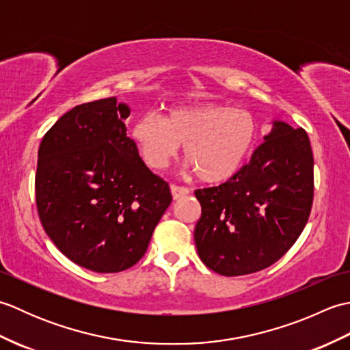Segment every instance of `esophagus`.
<instances>
[{
  "label": "esophagus",
  "mask_w": 350,
  "mask_h": 350,
  "mask_svg": "<svg viewBox=\"0 0 350 350\" xmlns=\"http://www.w3.org/2000/svg\"><path fill=\"white\" fill-rule=\"evenodd\" d=\"M170 189H171V196H173L174 200H179V198H182V197L189 194V189H188V188L179 187V185H171Z\"/></svg>",
  "instance_id": "34e87169"
}]
</instances>
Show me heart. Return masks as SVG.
I'll list each match as a JSON object with an SVG mask.
<instances>
[{
    "mask_svg": "<svg viewBox=\"0 0 350 350\" xmlns=\"http://www.w3.org/2000/svg\"><path fill=\"white\" fill-rule=\"evenodd\" d=\"M132 138L153 168L167 167L183 144V158L204 183L233 177L247 161L257 138V122L250 111L222 103L171 108L165 118L152 113L138 117Z\"/></svg>",
    "mask_w": 350,
    "mask_h": 350,
    "instance_id": "b5f03b06",
    "label": "heart"
}]
</instances>
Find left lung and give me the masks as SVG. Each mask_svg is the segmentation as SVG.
I'll list each match as a JSON object with an SVG mask.
<instances>
[{"mask_svg": "<svg viewBox=\"0 0 350 350\" xmlns=\"http://www.w3.org/2000/svg\"><path fill=\"white\" fill-rule=\"evenodd\" d=\"M313 167L307 132L273 122L247 165L219 187L196 191L202 218L194 239L202 262L219 275L237 277L280 260L308 221Z\"/></svg>", "mask_w": 350, "mask_h": 350, "instance_id": "8db88e82", "label": "left lung"}]
</instances>
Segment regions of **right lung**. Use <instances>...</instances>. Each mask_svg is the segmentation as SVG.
<instances>
[{
    "mask_svg": "<svg viewBox=\"0 0 350 350\" xmlns=\"http://www.w3.org/2000/svg\"><path fill=\"white\" fill-rule=\"evenodd\" d=\"M129 114L116 98L83 103L39 147L36 203L44 232L73 263L100 273L129 269L144 256L173 200L126 135Z\"/></svg>",
    "mask_w": 350,
    "mask_h": 350,
    "instance_id": "add662e5",
    "label": "right lung"
}]
</instances>
